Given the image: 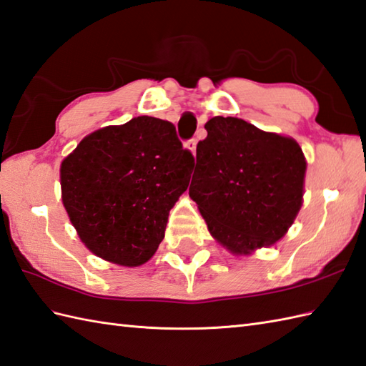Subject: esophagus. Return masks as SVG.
Wrapping results in <instances>:
<instances>
[{
	"label": "esophagus",
	"mask_w": 366,
	"mask_h": 366,
	"mask_svg": "<svg viewBox=\"0 0 366 366\" xmlns=\"http://www.w3.org/2000/svg\"><path fill=\"white\" fill-rule=\"evenodd\" d=\"M186 147H188L194 155H196V147H197V139H189L188 142H186Z\"/></svg>",
	"instance_id": "1"
}]
</instances>
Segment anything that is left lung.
Returning <instances> with one entry per match:
<instances>
[{
    "instance_id": "1",
    "label": "left lung",
    "mask_w": 366,
    "mask_h": 366,
    "mask_svg": "<svg viewBox=\"0 0 366 366\" xmlns=\"http://www.w3.org/2000/svg\"><path fill=\"white\" fill-rule=\"evenodd\" d=\"M197 144L189 197L233 254L272 246L296 219L307 162L299 144L246 120L216 116Z\"/></svg>"
}]
</instances>
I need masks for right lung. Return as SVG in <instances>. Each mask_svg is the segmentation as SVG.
I'll return each mask as SVG.
<instances>
[{
	"label": "right lung",
	"mask_w": 366,
	"mask_h": 366,
	"mask_svg": "<svg viewBox=\"0 0 366 366\" xmlns=\"http://www.w3.org/2000/svg\"><path fill=\"white\" fill-rule=\"evenodd\" d=\"M192 166L174 124L134 117L86 136L62 161V204L97 257L139 266L164 238L169 211L188 189Z\"/></svg>",
	"instance_id": "obj_1"
}]
</instances>
